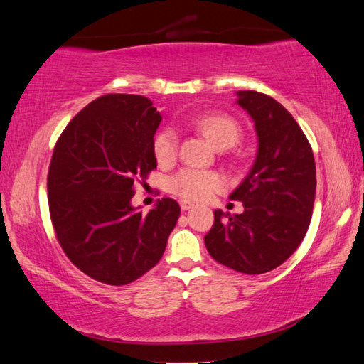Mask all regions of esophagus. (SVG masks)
<instances>
[{
  "label": "esophagus",
  "mask_w": 364,
  "mask_h": 364,
  "mask_svg": "<svg viewBox=\"0 0 364 364\" xmlns=\"http://www.w3.org/2000/svg\"><path fill=\"white\" fill-rule=\"evenodd\" d=\"M180 207H181L183 211H186V210L194 208V203H191V202H188V200H181V202H180Z\"/></svg>",
  "instance_id": "34e87169"
}]
</instances>
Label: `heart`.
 I'll return each mask as SVG.
<instances>
[{"label":"heart","mask_w":364,"mask_h":364,"mask_svg":"<svg viewBox=\"0 0 364 364\" xmlns=\"http://www.w3.org/2000/svg\"><path fill=\"white\" fill-rule=\"evenodd\" d=\"M196 129L208 138L210 143L218 149L232 148L240 140L242 129L234 117L223 113H211L197 117L194 121ZM178 135L173 129L164 127L154 135L153 154L157 164L170 165L178 156ZM168 191L183 200L202 202L211 196L221 193L224 189V178L218 171L181 168L173 176H170Z\"/></svg>","instance_id":"b5f03b06"}]
</instances>
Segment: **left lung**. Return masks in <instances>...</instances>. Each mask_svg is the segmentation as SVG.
<instances>
[{"label": "left lung", "mask_w": 364, "mask_h": 364, "mask_svg": "<svg viewBox=\"0 0 364 364\" xmlns=\"http://www.w3.org/2000/svg\"><path fill=\"white\" fill-rule=\"evenodd\" d=\"M237 94L255 121L259 146L253 168L230 194L245 210L242 215L216 210L205 247L223 266L257 275L285 262L306 237L316 170L307 136L279 102L255 90Z\"/></svg>", "instance_id": "1"}]
</instances>
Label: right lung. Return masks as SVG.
Returning <instances> with one entry per match:
<instances>
[{
	"instance_id": "1",
	"label": "right lung",
	"mask_w": 364,
	"mask_h": 364,
	"mask_svg": "<svg viewBox=\"0 0 364 364\" xmlns=\"http://www.w3.org/2000/svg\"><path fill=\"white\" fill-rule=\"evenodd\" d=\"M161 121L149 98L108 94L79 111L55 143L48 171L52 226L68 259L97 282L127 285L153 269L180 216L170 197L146 215L130 203L157 167Z\"/></svg>"
}]
</instances>
